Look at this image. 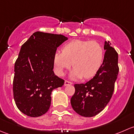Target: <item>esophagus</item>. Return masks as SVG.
Wrapping results in <instances>:
<instances>
[{
  "instance_id": "34e87169",
  "label": "esophagus",
  "mask_w": 134,
  "mask_h": 134,
  "mask_svg": "<svg viewBox=\"0 0 134 134\" xmlns=\"http://www.w3.org/2000/svg\"><path fill=\"white\" fill-rule=\"evenodd\" d=\"M72 82H69V81H67V80H65V83H64V86H69V85H72Z\"/></svg>"
}]
</instances>
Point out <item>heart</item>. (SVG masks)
<instances>
[{
    "label": "heart",
    "instance_id": "heart-1",
    "mask_svg": "<svg viewBox=\"0 0 134 134\" xmlns=\"http://www.w3.org/2000/svg\"><path fill=\"white\" fill-rule=\"evenodd\" d=\"M104 58V50L99 43L91 40H75L66 43L62 52L56 51L53 56V65L56 73L64 75L65 70L72 65L75 68L71 74L72 78L82 76L89 79L94 76L100 69Z\"/></svg>",
    "mask_w": 134,
    "mask_h": 134
}]
</instances>
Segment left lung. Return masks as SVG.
I'll use <instances>...</instances> for the list:
<instances>
[{
  "instance_id": "8db88e82",
  "label": "left lung",
  "mask_w": 134,
  "mask_h": 134,
  "mask_svg": "<svg viewBox=\"0 0 134 134\" xmlns=\"http://www.w3.org/2000/svg\"><path fill=\"white\" fill-rule=\"evenodd\" d=\"M105 41L103 63L95 76L86 83L75 84V93L71 98L74 110L80 115L91 117L102 111L108 104L119 73L118 54Z\"/></svg>"
}]
</instances>
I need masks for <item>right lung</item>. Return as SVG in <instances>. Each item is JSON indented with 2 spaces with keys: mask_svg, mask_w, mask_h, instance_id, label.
I'll return each instance as SVG.
<instances>
[{
  "mask_svg": "<svg viewBox=\"0 0 134 134\" xmlns=\"http://www.w3.org/2000/svg\"><path fill=\"white\" fill-rule=\"evenodd\" d=\"M66 40L63 35L36 32L21 47L15 63L13 92L16 106L24 114H44L52 90L64 84V80L54 75L53 56Z\"/></svg>",
  "mask_w": 134,
  "mask_h": 134,
  "instance_id": "obj_1",
  "label": "right lung"
}]
</instances>
